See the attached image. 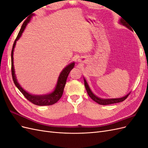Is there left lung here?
Returning a JSON list of instances; mask_svg holds the SVG:
<instances>
[{
  "label": "left lung",
  "instance_id": "obj_1",
  "mask_svg": "<svg viewBox=\"0 0 148 148\" xmlns=\"http://www.w3.org/2000/svg\"><path fill=\"white\" fill-rule=\"evenodd\" d=\"M120 23H122L123 25L125 26L126 27L132 30V28L130 27V25L127 23V22L125 21L123 19H120ZM84 86L85 88L86 89V91L88 92V95H89V96L90 97L91 99L94 101H95L96 102L98 103V104H100V105H109V104H115V103H118V102H122L123 101H125V99H127L128 97V95H130V93L128 94L125 96L123 97H120V98H117V99H101V98H99L98 97H97L96 96H95L94 94L91 92L90 88H89L88 84L86 82V80L84 78Z\"/></svg>",
  "mask_w": 148,
  "mask_h": 148
}]
</instances>
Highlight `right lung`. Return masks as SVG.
Listing matches in <instances>:
<instances>
[{"label": "right lung", "mask_w": 148, "mask_h": 148, "mask_svg": "<svg viewBox=\"0 0 148 148\" xmlns=\"http://www.w3.org/2000/svg\"><path fill=\"white\" fill-rule=\"evenodd\" d=\"M33 15H31V16H28L26 20L24 21V23L22 25L21 28L19 31L17 37L16 39L15 40L14 43H13V48L12 50V53H11V62H12V78L14 82L15 86L19 89L20 92L23 94V96L27 99L29 101L32 102L33 104L37 105V106H51L52 104H54L58 101H59L61 97L62 96L64 92V89L65 86V83L66 82L67 77H68L70 71L72 70V69L74 67L75 63H71L70 65H69L67 66L62 70V72L60 73L59 77L58 78L57 83L56 85V88L54 91H53L52 93L49 94V95H45L42 96H37V95H30L28 92L25 91L24 89L22 88L19 83L17 82V80L16 79V77L15 75V71H14V67H13V51H14V48L16 45V42L17 40H18L19 38L21 37V36L23 33V31L25 30V28H26V25L29 23V21L31 19V16Z\"/></svg>", "instance_id": "1"}]
</instances>
